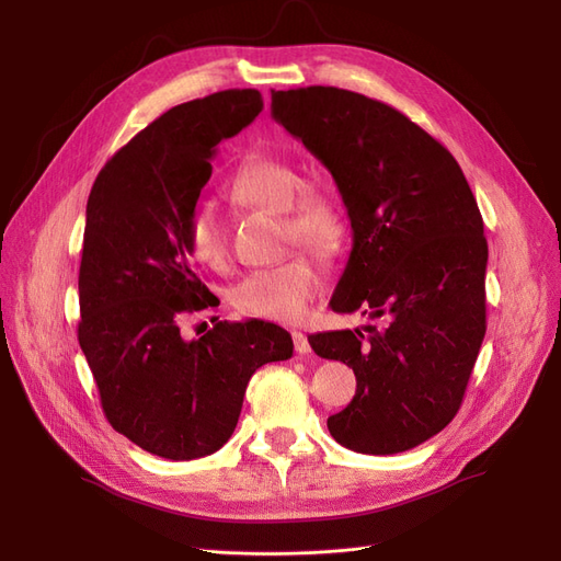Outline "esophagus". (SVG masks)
Here are the masks:
<instances>
[{
    "label": "esophagus",
    "instance_id": "obj_1",
    "mask_svg": "<svg viewBox=\"0 0 561 561\" xmlns=\"http://www.w3.org/2000/svg\"><path fill=\"white\" fill-rule=\"evenodd\" d=\"M293 342H295V351L299 353V355H309L311 353V344H309V339H307V334L304 332H293Z\"/></svg>",
    "mask_w": 561,
    "mask_h": 561
}]
</instances>
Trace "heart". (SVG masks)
<instances>
[{"label":"heart","instance_id":"b5f03b06","mask_svg":"<svg viewBox=\"0 0 561 561\" xmlns=\"http://www.w3.org/2000/svg\"><path fill=\"white\" fill-rule=\"evenodd\" d=\"M233 206L280 213L285 243H297L330 257L344 241V215L336 198L320 184H307L299 168L274 154L245 157L227 182ZM186 254L210 271L229 264V243L219 217L210 208H196L186 222ZM322 283L320 266L295 254L276 266L257 268L231 287V301L243 316L297 322L309 311Z\"/></svg>","mask_w":561,"mask_h":561}]
</instances>
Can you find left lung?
Listing matches in <instances>:
<instances>
[{"label":"left lung","instance_id":"8db88e82","mask_svg":"<svg viewBox=\"0 0 561 561\" xmlns=\"http://www.w3.org/2000/svg\"><path fill=\"white\" fill-rule=\"evenodd\" d=\"M271 114L328 168L348 210L353 248L332 311L377 320L309 336L358 381L330 435L360 454L412 449L456 416L486 332L478 201L449 149L379 100L271 91Z\"/></svg>","mask_w":561,"mask_h":561}]
</instances>
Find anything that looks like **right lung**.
<instances>
[{"mask_svg": "<svg viewBox=\"0 0 561 561\" xmlns=\"http://www.w3.org/2000/svg\"><path fill=\"white\" fill-rule=\"evenodd\" d=\"M262 107L260 91L229 89L168 110L105 163L87 203L79 346L112 428L171 461L222 447L250 377L293 355L290 332L264 320L180 334L184 316L219 304L186 254V222L217 145Z\"/></svg>", "mask_w": 561, "mask_h": 561, "instance_id": "obj_1", "label": "right lung"}]
</instances>
